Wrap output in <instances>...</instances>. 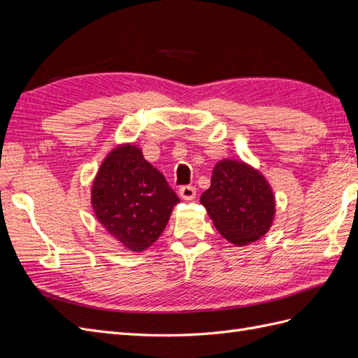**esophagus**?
<instances>
[{"mask_svg": "<svg viewBox=\"0 0 358 358\" xmlns=\"http://www.w3.org/2000/svg\"><path fill=\"white\" fill-rule=\"evenodd\" d=\"M179 196L183 200H194L196 199V188L191 185H185L179 189Z\"/></svg>", "mask_w": 358, "mask_h": 358, "instance_id": "esophagus-1", "label": "esophagus"}]
</instances>
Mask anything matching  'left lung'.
<instances>
[{
    "instance_id": "8db88e82",
    "label": "left lung",
    "mask_w": 358,
    "mask_h": 358,
    "mask_svg": "<svg viewBox=\"0 0 358 358\" xmlns=\"http://www.w3.org/2000/svg\"><path fill=\"white\" fill-rule=\"evenodd\" d=\"M213 225L236 246L263 237L273 224L276 201L262 171L239 159H221L201 197Z\"/></svg>"
}]
</instances>
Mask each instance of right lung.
I'll return each instance as SVG.
<instances>
[{
	"label": "right lung",
	"mask_w": 358,
	"mask_h": 358,
	"mask_svg": "<svg viewBox=\"0 0 358 358\" xmlns=\"http://www.w3.org/2000/svg\"><path fill=\"white\" fill-rule=\"evenodd\" d=\"M179 201L162 173L134 143L117 145L106 155L91 188L96 220L133 252L158 241Z\"/></svg>",
	"instance_id": "obj_1"
}]
</instances>
